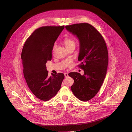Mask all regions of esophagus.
Masks as SVG:
<instances>
[{"instance_id": "1", "label": "esophagus", "mask_w": 132, "mask_h": 132, "mask_svg": "<svg viewBox=\"0 0 132 132\" xmlns=\"http://www.w3.org/2000/svg\"><path fill=\"white\" fill-rule=\"evenodd\" d=\"M64 75H65V78H67V77L68 76V73H64Z\"/></svg>"}]
</instances>
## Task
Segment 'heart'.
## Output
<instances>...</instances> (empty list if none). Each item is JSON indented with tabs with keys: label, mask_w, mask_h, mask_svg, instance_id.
Returning <instances> with one entry per match:
<instances>
[{
	"label": "heart",
	"mask_w": 132,
	"mask_h": 132,
	"mask_svg": "<svg viewBox=\"0 0 132 132\" xmlns=\"http://www.w3.org/2000/svg\"><path fill=\"white\" fill-rule=\"evenodd\" d=\"M64 43L67 48L73 46H76L75 41L71 38H66L64 40Z\"/></svg>",
	"instance_id": "1"
}]
</instances>
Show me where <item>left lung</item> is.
<instances>
[{
    "mask_svg": "<svg viewBox=\"0 0 132 132\" xmlns=\"http://www.w3.org/2000/svg\"><path fill=\"white\" fill-rule=\"evenodd\" d=\"M76 35L80 43L79 67L84 75L71 72L68 76L74 80L71 89L80 101H87L97 94L107 73L109 56L106 42L101 34L88 23H76L65 26Z\"/></svg>",
    "mask_w": 132,
    "mask_h": 132,
    "instance_id": "8db88e82",
    "label": "left lung"
}]
</instances>
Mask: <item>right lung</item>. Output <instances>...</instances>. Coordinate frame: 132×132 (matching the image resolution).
I'll use <instances>...</instances> for the list:
<instances>
[{
  "instance_id": "1",
  "label": "right lung",
  "mask_w": 132,
  "mask_h": 132,
  "mask_svg": "<svg viewBox=\"0 0 132 132\" xmlns=\"http://www.w3.org/2000/svg\"><path fill=\"white\" fill-rule=\"evenodd\" d=\"M65 26H43L34 31L25 42L21 59L28 87L37 98L48 101L59 91L65 76H48L46 64L51 60L54 43Z\"/></svg>"
}]
</instances>
